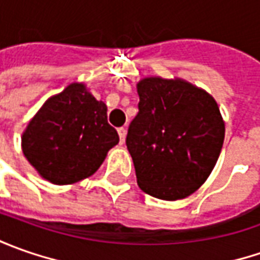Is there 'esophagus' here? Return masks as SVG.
<instances>
[{"label": "esophagus", "mask_w": 260, "mask_h": 260, "mask_svg": "<svg viewBox=\"0 0 260 260\" xmlns=\"http://www.w3.org/2000/svg\"><path fill=\"white\" fill-rule=\"evenodd\" d=\"M117 132H118V136H120V143H124L125 135H127V130H125V127H120Z\"/></svg>", "instance_id": "1"}]
</instances>
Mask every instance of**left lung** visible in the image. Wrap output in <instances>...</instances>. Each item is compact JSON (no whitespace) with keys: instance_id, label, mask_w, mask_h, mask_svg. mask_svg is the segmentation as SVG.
<instances>
[{"instance_id":"left-lung-1","label":"left lung","mask_w":260,"mask_h":260,"mask_svg":"<svg viewBox=\"0 0 260 260\" xmlns=\"http://www.w3.org/2000/svg\"><path fill=\"white\" fill-rule=\"evenodd\" d=\"M139 113L125 145L137 185L175 201L195 192L214 169L224 142V121L211 95L182 79L146 78L137 84Z\"/></svg>"}]
</instances>
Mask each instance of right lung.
I'll use <instances>...</instances> for the list:
<instances>
[{
  "instance_id": "obj_1",
  "label": "right lung",
  "mask_w": 260,
  "mask_h": 260,
  "mask_svg": "<svg viewBox=\"0 0 260 260\" xmlns=\"http://www.w3.org/2000/svg\"><path fill=\"white\" fill-rule=\"evenodd\" d=\"M117 143L107 105L76 82L46 101L21 139L30 165L56 185L75 184L95 174Z\"/></svg>"
}]
</instances>
